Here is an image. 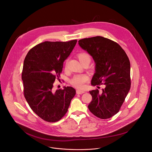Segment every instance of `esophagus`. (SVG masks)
Here are the masks:
<instances>
[{
	"label": "esophagus",
	"instance_id": "34e87169",
	"mask_svg": "<svg viewBox=\"0 0 152 152\" xmlns=\"http://www.w3.org/2000/svg\"><path fill=\"white\" fill-rule=\"evenodd\" d=\"M76 93H77V94L80 95V94H82L85 93V91H80V90H77V91H76Z\"/></svg>",
	"mask_w": 152,
	"mask_h": 152
}]
</instances>
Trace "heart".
Segmentation results:
<instances>
[{"label": "heart", "instance_id": "obj_1", "mask_svg": "<svg viewBox=\"0 0 152 152\" xmlns=\"http://www.w3.org/2000/svg\"><path fill=\"white\" fill-rule=\"evenodd\" d=\"M77 57L81 63L86 61H91V57L90 54L86 52H80L77 54ZM89 77L86 75H76L70 80V83L75 87L82 89L84 87V84L88 82Z\"/></svg>", "mask_w": 152, "mask_h": 152}]
</instances>
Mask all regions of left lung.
<instances>
[{
    "label": "left lung",
    "mask_w": 152,
    "mask_h": 152,
    "mask_svg": "<svg viewBox=\"0 0 152 152\" xmlns=\"http://www.w3.org/2000/svg\"><path fill=\"white\" fill-rule=\"evenodd\" d=\"M79 45L90 54L96 63L92 85H104L90 91L92 99L89 111L101 119L118 113L130 89V63L121 47L116 42L101 36L83 38Z\"/></svg>",
    "instance_id": "1"
}]
</instances>
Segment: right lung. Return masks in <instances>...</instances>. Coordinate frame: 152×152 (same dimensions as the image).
Listing matches in <instances>:
<instances>
[{"label": "right lung", "mask_w": 152, "mask_h": 152, "mask_svg": "<svg viewBox=\"0 0 152 152\" xmlns=\"http://www.w3.org/2000/svg\"><path fill=\"white\" fill-rule=\"evenodd\" d=\"M76 42L77 39L44 41L32 47L25 58L22 72L23 95L31 110L45 121L60 120L76 94L70 86L56 92L53 88Z\"/></svg>", "instance_id": "add662e5"}]
</instances>
